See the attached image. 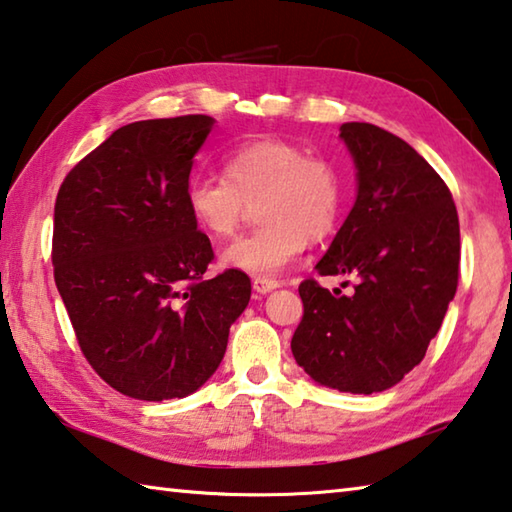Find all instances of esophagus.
<instances>
[{"label": "esophagus", "mask_w": 512, "mask_h": 512, "mask_svg": "<svg viewBox=\"0 0 512 512\" xmlns=\"http://www.w3.org/2000/svg\"><path fill=\"white\" fill-rule=\"evenodd\" d=\"M254 290L258 292V294H270V292H274L276 288H279V281H272V279H254Z\"/></svg>", "instance_id": "esophagus-1"}]
</instances>
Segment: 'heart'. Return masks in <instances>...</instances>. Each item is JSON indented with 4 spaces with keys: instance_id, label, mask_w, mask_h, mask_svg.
Listing matches in <instances>:
<instances>
[{
    "instance_id": "1",
    "label": "heart",
    "mask_w": 512,
    "mask_h": 512,
    "mask_svg": "<svg viewBox=\"0 0 512 512\" xmlns=\"http://www.w3.org/2000/svg\"><path fill=\"white\" fill-rule=\"evenodd\" d=\"M224 175L193 177L186 209L213 238L231 236L247 200H258L263 224L231 242L222 267L256 279H272L294 263L310 240L326 238L342 213L344 184L335 164L308 157L297 143L258 139L224 155Z\"/></svg>"
}]
</instances>
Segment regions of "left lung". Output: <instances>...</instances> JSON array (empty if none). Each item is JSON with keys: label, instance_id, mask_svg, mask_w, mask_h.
Returning <instances> with one entry per match:
<instances>
[{"label": "left lung", "instance_id": "left-lung-1", "mask_svg": "<svg viewBox=\"0 0 512 512\" xmlns=\"http://www.w3.org/2000/svg\"><path fill=\"white\" fill-rule=\"evenodd\" d=\"M357 195L324 258L321 276H355V290L303 281L297 364L321 387L391 389L423 362L459 283L461 236L450 188L418 152L371 123H344Z\"/></svg>", "mask_w": 512, "mask_h": 512}]
</instances>
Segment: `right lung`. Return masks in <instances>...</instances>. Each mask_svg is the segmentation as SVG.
Segmentation results:
<instances>
[{
    "instance_id": "1",
    "label": "right lung",
    "mask_w": 512,
    "mask_h": 512,
    "mask_svg": "<svg viewBox=\"0 0 512 512\" xmlns=\"http://www.w3.org/2000/svg\"><path fill=\"white\" fill-rule=\"evenodd\" d=\"M215 119L134 121L71 168L53 211V274L80 351L123 396L186 398L218 369L249 276L213 279L186 209L193 157Z\"/></svg>"
}]
</instances>
